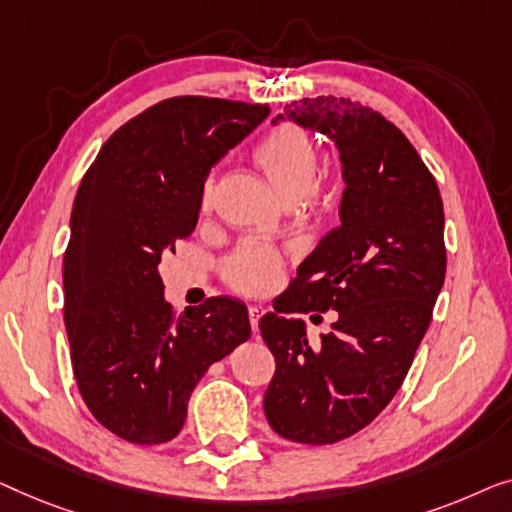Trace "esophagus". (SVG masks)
I'll use <instances>...</instances> for the list:
<instances>
[{
    "label": "esophagus",
    "instance_id": "1",
    "mask_svg": "<svg viewBox=\"0 0 512 512\" xmlns=\"http://www.w3.org/2000/svg\"><path fill=\"white\" fill-rule=\"evenodd\" d=\"M264 315V308L262 306H250L248 308V318H250V327H253V334H259V318Z\"/></svg>",
    "mask_w": 512,
    "mask_h": 512
}]
</instances>
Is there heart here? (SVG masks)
<instances>
[{"mask_svg":"<svg viewBox=\"0 0 512 512\" xmlns=\"http://www.w3.org/2000/svg\"><path fill=\"white\" fill-rule=\"evenodd\" d=\"M257 167L264 171L278 197L301 204L306 197H318V148L311 136L297 125H278L264 134L253 150ZM213 181L206 178L201 185V208L211 206ZM280 259L271 248L257 241L243 243L225 262L227 283L246 294H262L278 280Z\"/></svg>","mask_w":512,"mask_h":512,"instance_id":"b5f03b06","label":"heart"}]
</instances>
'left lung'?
I'll list each match as a JSON object with an SVG mask.
<instances>
[{"mask_svg": "<svg viewBox=\"0 0 512 512\" xmlns=\"http://www.w3.org/2000/svg\"><path fill=\"white\" fill-rule=\"evenodd\" d=\"M285 118L334 141L345 190L341 225L259 320L276 357L264 413L287 441L327 445L376 420L406 378L445 280V215L417 150L369 106L315 97L285 106L273 125ZM329 307L335 331L313 349L291 313Z\"/></svg>", "mask_w": 512, "mask_h": 512, "instance_id": "obj_1", "label": "left lung"}]
</instances>
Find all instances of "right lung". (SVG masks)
Returning <instances> with one entry per match:
<instances>
[{"instance_id":"obj_1","label":"right lung","mask_w":512,"mask_h":512,"mask_svg":"<svg viewBox=\"0 0 512 512\" xmlns=\"http://www.w3.org/2000/svg\"><path fill=\"white\" fill-rule=\"evenodd\" d=\"M269 111L164 99L113 132L78 187L64 253L71 364L90 413L129 443L178 436L194 385L250 338L239 299L213 297L174 318L157 266L197 227L208 171Z\"/></svg>"}]
</instances>
